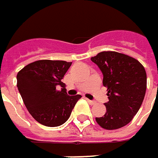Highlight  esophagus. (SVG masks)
Returning <instances> with one entry per match:
<instances>
[{
    "mask_svg": "<svg viewBox=\"0 0 158 158\" xmlns=\"http://www.w3.org/2000/svg\"><path fill=\"white\" fill-rule=\"evenodd\" d=\"M87 101H88V102H89L90 105H95V104H96V102L94 101V100H89V99H87Z\"/></svg>",
    "mask_w": 158,
    "mask_h": 158,
    "instance_id": "esophagus-1",
    "label": "esophagus"
}]
</instances>
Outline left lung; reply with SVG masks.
Listing matches in <instances>:
<instances>
[{"mask_svg":"<svg viewBox=\"0 0 158 158\" xmlns=\"http://www.w3.org/2000/svg\"><path fill=\"white\" fill-rule=\"evenodd\" d=\"M103 75L109 102L106 113L96 117L105 130H116L127 125L139 110L145 96L147 76L137 60L115 51H103L91 57Z\"/></svg>","mask_w":158,"mask_h":158,"instance_id":"1","label":"left lung"}]
</instances>
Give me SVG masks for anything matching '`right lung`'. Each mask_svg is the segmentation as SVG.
<instances>
[{"instance_id":"obj_1","label":"right lung","mask_w":158,"mask_h":158,"mask_svg":"<svg viewBox=\"0 0 158 158\" xmlns=\"http://www.w3.org/2000/svg\"><path fill=\"white\" fill-rule=\"evenodd\" d=\"M72 62L39 60L17 74L18 90L30 115L42 125L57 127L69 118L81 95L69 96L62 79ZM61 86V91L56 88Z\"/></svg>"}]
</instances>
